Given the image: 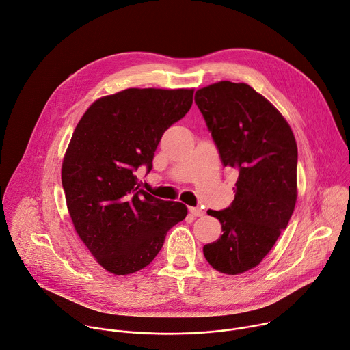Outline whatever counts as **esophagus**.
I'll return each mask as SVG.
<instances>
[{
	"instance_id": "34e87169",
	"label": "esophagus",
	"mask_w": 350,
	"mask_h": 350,
	"mask_svg": "<svg viewBox=\"0 0 350 350\" xmlns=\"http://www.w3.org/2000/svg\"><path fill=\"white\" fill-rule=\"evenodd\" d=\"M188 211H189V213H191L193 216H202V215H204V211L200 209V208H197V206L188 208Z\"/></svg>"
}]
</instances>
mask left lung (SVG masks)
Here are the masks:
<instances>
[{"label": "left lung", "instance_id": "1", "mask_svg": "<svg viewBox=\"0 0 350 350\" xmlns=\"http://www.w3.org/2000/svg\"><path fill=\"white\" fill-rule=\"evenodd\" d=\"M196 103L226 167L239 172L234 200L219 219L221 234L204 245L216 271L257 267L288 228L297 198V145L283 116L247 83L221 81L196 92Z\"/></svg>", "mask_w": 350, "mask_h": 350}]
</instances>
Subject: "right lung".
<instances>
[{"label":"right lung","instance_id":"add662e5","mask_svg":"<svg viewBox=\"0 0 350 350\" xmlns=\"http://www.w3.org/2000/svg\"><path fill=\"white\" fill-rule=\"evenodd\" d=\"M193 89H125L94 102L79 120L61 170L74 228L92 256L114 275L134 273L161 251L187 216L181 202L139 188L170 125L193 105Z\"/></svg>","mask_w":350,"mask_h":350}]
</instances>
